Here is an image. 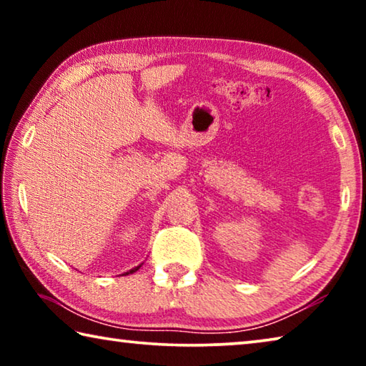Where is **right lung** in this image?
Returning a JSON list of instances; mask_svg holds the SVG:
<instances>
[{"instance_id": "right-lung-1", "label": "right lung", "mask_w": 366, "mask_h": 366, "mask_svg": "<svg viewBox=\"0 0 366 366\" xmlns=\"http://www.w3.org/2000/svg\"><path fill=\"white\" fill-rule=\"evenodd\" d=\"M140 266H142V263H140L139 266H135V268H132V269L126 271V272H124V274H132V272H135V271H137V269H140Z\"/></svg>"}]
</instances>
